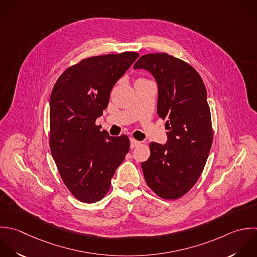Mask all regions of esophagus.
I'll use <instances>...</instances> for the list:
<instances>
[{"label": "esophagus", "mask_w": 257, "mask_h": 257, "mask_svg": "<svg viewBox=\"0 0 257 257\" xmlns=\"http://www.w3.org/2000/svg\"><path fill=\"white\" fill-rule=\"evenodd\" d=\"M140 144H141L140 141H137L134 138H130V146H131V148H135V147L139 146Z\"/></svg>", "instance_id": "obj_1"}]
</instances>
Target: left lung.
Masks as SVG:
<instances>
[{
  "label": "left lung",
  "instance_id": "1",
  "mask_svg": "<svg viewBox=\"0 0 257 257\" xmlns=\"http://www.w3.org/2000/svg\"><path fill=\"white\" fill-rule=\"evenodd\" d=\"M133 68L154 77L157 114L168 130L165 144L149 145L150 157L141 163L145 181L161 198L177 199L197 182L212 145L205 85L192 66L166 53L144 55Z\"/></svg>",
  "mask_w": 257,
  "mask_h": 257
}]
</instances>
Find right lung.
<instances>
[{"mask_svg":"<svg viewBox=\"0 0 257 257\" xmlns=\"http://www.w3.org/2000/svg\"><path fill=\"white\" fill-rule=\"evenodd\" d=\"M139 57L136 52L90 57L68 68L50 98V149L61 178L80 201L94 203L130 148L126 135L112 137L95 124L116 82Z\"/></svg>","mask_w":257,"mask_h":257,"instance_id":"1","label":"right lung"}]
</instances>
